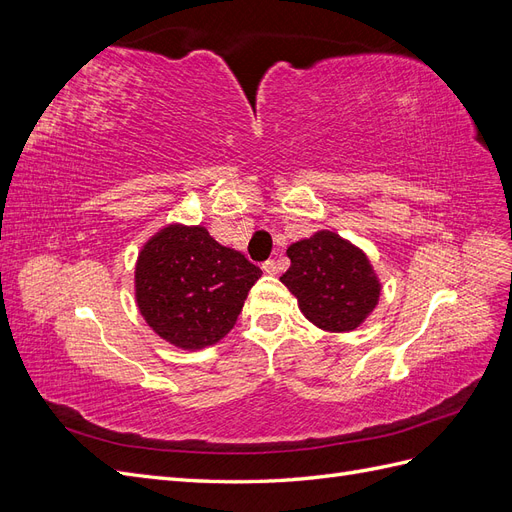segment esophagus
<instances>
[{"instance_id": "obj_1", "label": "esophagus", "mask_w": 512, "mask_h": 512, "mask_svg": "<svg viewBox=\"0 0 512 512\" xmlns=\"http://www.w3.org/2000/svg\"><path fill=\"white\" fill-rule=\"evenodd\" d=\"M262 271L269 273V275H275V273H277V262H275V260H267V262H262Z\"/></svg>"}]
</instances>
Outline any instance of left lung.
Here are the masks:
<instances>
[{
    "instance_id": "left-lung-1",
    "label": "left lung",
    "mask_w": 512,
    "mask_h": 512,
    "mask_svg": "<svg viewBox=\"0 0 512 512\" xmlns=\"http://www.w3.org/2000/svg\"><path fill=\"white\" fill-rule=\"evenodd\" d=\"M290 269L280 277L316 327L346 333L374 312L380 282L367 256L331 230L292 243Z\"/></svg>"
}]
</instances>
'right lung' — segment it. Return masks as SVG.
Masks as SVG:
<instances>
[{"label": "right lung", "mask_w": 512, "mask_h": 512, "mask_svg": "<svg viewBox=\"0 0 512 512\" xmlns=\"http://www.w3.org/2000/svg\"><path fill=\"white\" fill-rule=\"evenodd\" d=\"M262 271L205 226L170 224L136 260V305L149 327L183 350L211 346L235 327Z\"/></svg>", "instance_id": "add662e5"}]
</instances>
